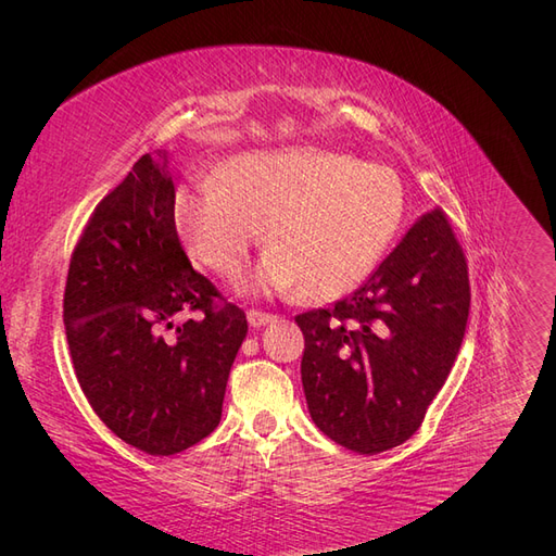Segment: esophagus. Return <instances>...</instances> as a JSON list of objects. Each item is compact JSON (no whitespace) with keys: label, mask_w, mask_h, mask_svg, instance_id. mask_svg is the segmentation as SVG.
<instances>
[{"label":"esophagus","mask_w":556,"mask_h":556,"mask_svg":"<svg viewBox=\"0 0 556 556\" xmlns=\"http://www.w3.org/2000/svg\"><path fill=\"white\" fill-rule=\"evenodd\" d=\"M274 319V315L271 313H262V311H248V323H250V327H255V329H260V327H264V325H268Z\"/></svg>","instance_id":"esophagus-1"}]
</instances>
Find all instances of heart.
<instances>
[{"instance_id":"b5f03b06","label":"heart","mask_w":556,"mask_h":556,"mask_svg":"<svg viewBox=\"0 0 556 556\" xmlns=\"http://www.w3.org/2000/svg\"><path fill=\"white\" fill-rule=\"evenodd\" d=\"M403 204L390 166L292 148L233 157L223 182L182 185L174 220L185 252L223 276L239 271L266 223L271 248L243 276L241 290L280 294L301 285L308 299H333L374 271Z\"/></svg>"}]
</instances>
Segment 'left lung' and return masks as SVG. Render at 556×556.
I'll return each instance as SVG.
<instances>
[{
  "label": "left lung",
  "mask_w": 556,
  "mask_h": 556,
  "mask_svg": "<svg viewBox=\"0 0 556 556\" xmlns=\"http://www.w3.org/2000/svg\"><path fill=\"white\" fill-rule=\"evenodd\" d=\"M468 266L441 208L425 213L343 301L294 317L317 429L359 454L406 443L457 359Z\"/></svg>",
  "instance_id": "8db88e82"
}]
</instances>
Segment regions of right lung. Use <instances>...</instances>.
<instances>
[{"label":"right lung","mask_w":556,"mask_h":556,"mask_svg":"<svg viewBox=\"0 0 556 556\" xmlns=\"http://www.w3.org/2000/svg\"><path fill=\"white\" fill-rule=\"evenodd\" d=\"M169 153L143 155L94 208L72 255L64 327L99 419L127 445L169 457L220 425L245 313L215 306L178 241ZM185 312L194 320L175 325ZM166 328H176L166 337Z\"/></svg>","instance_id":"obj_1"}]
</instances>
